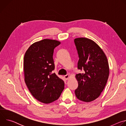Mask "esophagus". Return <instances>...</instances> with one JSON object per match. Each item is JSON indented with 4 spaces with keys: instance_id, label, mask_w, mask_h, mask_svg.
<instances>
[{
    "instance_id": "esophagus-1",
    "label": "esophagus",
    "mask_w": 126,
    "mask_h": 126,
    "mask_svg": "<svg viewBox=\"0 0 126 126\" xmlns=\"http://www.w3.org/2000/svg\"><path fill=\"white\" fill-rule=\"evenodd\" d=\"M69 77H70V75L69 74H67V75H66L64 76V78L66 80H68L69 79Z\"/></svg>"
}]
</instances>
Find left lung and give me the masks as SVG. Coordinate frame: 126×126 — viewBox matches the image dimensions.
Here are the masks:
<instances>
[{"label": "left lung", "instance_id": "8db88e82", "mask_svg": "<svg viewBox=\"0 0 126 126\" xmlns=\"http://www.w3.org/2000/svg\"><path fill=\"white\" fill-rule=\"evenodd\" d=\"M74 42L79 58L78 68L84 71L75 76L78 83L75 95L82 101L90 102L99 97L107 84L109 63L103 50L92 40L77 38Z\"/></svg>", "mask_w": 126, "mask_h": 126}]
</instances>
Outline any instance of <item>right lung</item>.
<instances>
[{
  "label": "right lung",
  "instance_id": "add662e5",
  "mask_svg": "<svg viewBox=\"0 0 126 126\" xmlns=\"http://www.w3.org/2000/svg\"><path fill=\"white\" fill-rule=\"evenodd\" d=\"M61 42L45 39L33 43L24 57V80L32 95L43 103L57 100L64 89V82L52 71L55 68L53 55Z\"/></svg>",
  "mask_w": 126,
  "mask_h": 126
}]
</instances>
